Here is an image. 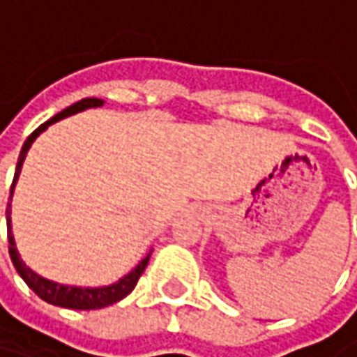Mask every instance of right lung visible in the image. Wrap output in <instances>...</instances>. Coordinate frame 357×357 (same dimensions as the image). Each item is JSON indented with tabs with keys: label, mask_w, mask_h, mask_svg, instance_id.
I'll use <instances>...</instances> for the list:
<instances>
[{
	"label": "right lung",
	"mask_w": 357,
	"mask_h": 357,
	"mask_svg": "<svg viewBox=\"0 0 357 357\" xmlns=\"http://www.w3.org/2000/svg\"><path fill=\"white\" fill-rule=\"evenodd\" d=\"M101 99H93V97H89V99H82V101L74 102L70 105L68 109L61 110L59 114L47 120V122H43L40 128H36L34 132L28 135V139L24 141V145H22V151H20L19 155V162H17V170H15V178H13V185H11V195H13V187H15V181L19 178L20 168H22V162H24V156H26L28 149L30 145L34 143V139L40 135V133L47 128L53 122H57L61 118L70 116V114H76V112H80V110L91 109V107H102ZM11 212L7 210V239H9V256H11L13 266L15 269L19 271V275L24 279V283L32 289V291L40 296L45 302H50L53 306H61V307H70V310H99V307L110 306V304H114L118 300H122L124 296H128L130 292L133 291V287L137 284L139 281L141 273L145 271L149 264V256L147 258H143L139 264H137V268L132 269L130 273L126 277H122L118 283L110 284V287H101V289H82V287H65V284H59L53 283V281H47V279H43L38 273H34L32 269L28 268L26 264L22 262L19 258V252H17V247H15V239H13V233H11V216H9Z\"/></svg>",
	"instance_id": "obj_1"
}]
</instances>
